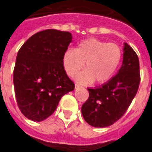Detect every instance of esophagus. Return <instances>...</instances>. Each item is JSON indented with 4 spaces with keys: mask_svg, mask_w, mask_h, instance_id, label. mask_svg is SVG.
Here are the masks:
<instances>
[{
    "mask_svg": "<svg viewBox=\"0 0 152 152\" xmlns=\"http://www.w3.org/2000/svg\"><path fill=\"white\" fill-rule=\"evenodd\" d=\"M80 88V85H79V84H76V85H75V88H76V89H77V88Z\"/></svg>",
    "mask_w": 152,
    "mask_h": 152,
    "instance_id": "34e87169",
    "label": "esophagus"
}]
</instances>
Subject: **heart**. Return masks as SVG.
Wrapping results in <instances>:
<instances>
[{"mask_svg":"<svg viewBox=\"0 0 152 152\" xmlns=\"http://www.w3.org/2000/svg\"><path fill=\"white\" fill-rule=\"evenodd\" d=\"M122 58L121 50L115 43H107L95 38L80 42L76 49L64 51L62 62L68 75L76 76L83 69H86L76 76L81 83L108 82L117 71Z\"/></svg>","mask_w":152,"mask_h":152,"instance_id":"b5f03b06","label":"heart"}]
</instances>
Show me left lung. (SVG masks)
<instances>
[{
    "label": "left lung",
    "mask_w": 152,
    "mask_h": 152,
    "mask_svg": "<svg viewBox=\"0 0 152 152\" xmlns=\"http://www.w3.org/2000/svg\"><path fill=\"white\" fill-rule=\"evenodd\" d=\"M123 61L118 74L105 84L88 88L89 98L81 112L93 127L104 128L119 120L136 96L140 80V63L137 53L126 42L123 47Z\"/></svg>",
    "instance_id": "obj_1"
}]
</instances>
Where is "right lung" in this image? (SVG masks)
I'll list each match as a JSON object with an SVG mask.
<instances>
[{"mask_svg": "<svg viewBox=\"0 0 152 152\" xmlns=\"http://www.w3.org/2000/svg\"><path fill=\"white\" fill-rule=\"evenodd\" d=\"M72 39L68 31L45 30L29 38L18 52L13 72L15 99L30 120H46L62 96L74 90L62 62Z\"/></svg>", "mask_w": 152, "mask_h": 152, "instance_id": "add662e5", "label": "right lung"}]
</instances>
